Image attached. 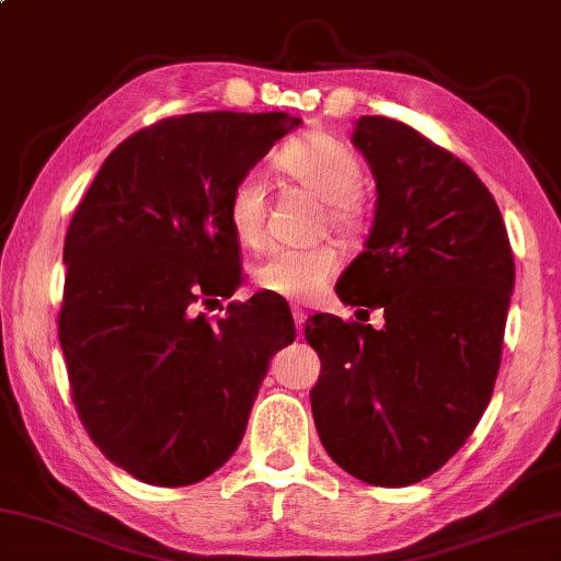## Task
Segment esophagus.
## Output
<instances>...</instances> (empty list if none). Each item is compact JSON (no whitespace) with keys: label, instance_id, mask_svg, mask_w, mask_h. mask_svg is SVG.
<instances>
[{"label":"esophagus","instance_id":"obj_1","mask_svg":"<svg viewBox=\"0 0 561 561\" xmlns=\"http://www.w3.org/2000/svg\"><path fill=\"white\" fill-rule=\"evenodd\" d=\"M291 317H295V324H297V330L302 332V330H305V320H307V312H305V309L295 305V307H291Z\"/></svg>","mask_w":561,"mask_h":561}]
</instances>
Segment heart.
I'll use <instances>...</instances> for the list:
<instances>
[{"label":"heart","mask_w":561,"mask_h":561,"mask_svg":"<svg viewBox=\"0 0 561 561\" xmlns=\"http://www.w3.org/2000/svg\"><path fill=\"white\" fill-rule=\"evenodd\" d=\"M277 169L324 204V224L342 239L357 237L363 214V163L345 144L328 133H307L279 150ZM227 221L233 239L259 249L266 237V194L256 173H244L227 198ZM340 272V254L332 247L279 249L256 264L254 284L266 295L312 299Z\"/></svg>","instance_id":"b5f03b06"}]
</instances>
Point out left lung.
Instances as JSON below:
<instances>
[{
	"label": "left lung",
	"mask_w": 561,
	"mask_h": 561,
	"mask_svg": "<svg viewBox=\"0 0 561 561\" xmlns=\"http://www.w3.org/2000/svg\"><path fill=\"white\" fill-rule=\"evenodd\" d=\"M353 144L378 201L365 252L334 289L360 312L382 307L386 328L307 320L322 363L309 400L332 461L398 489L438 471L486 411L514 254L494 196L446 148L382 115H363Z\"/></svg>",
	"instance_id": "8db88e82"
}]
</instances>
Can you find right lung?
Returning <instances> with one entry per match:
<instances>
[{
	"label": "right lung",
	"mask_w": 561,
	"mask_h": 561,
	"mask_svg": "<svg viewBox=\"0 0 561 561\" xmlns=\"http://www.w3.org/2000/svg\"><path fill=\"white\" fill-rule=\"evenodd\" d=\"M302 123L287 113H191L133 133L105 158L65 237L60 345L95 446L153 486H188L229 461L289 307L241 284L227 221L233 183Z\"/></svg>",
	"instance_id": "obj_1"
}]
</instances>
